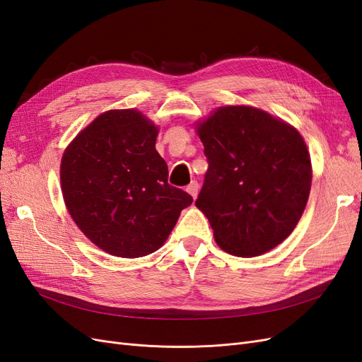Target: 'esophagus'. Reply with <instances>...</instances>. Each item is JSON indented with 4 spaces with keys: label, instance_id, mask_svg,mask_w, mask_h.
Returning <instances> with one entry per match:
<instances>
[{
    "label": "esophagus",
    "instance_id": "esophagus-1",
    "mask_svg": "<svg viewBox=\"0 0 362 362\" xmlns=\"http://www.w3.org/2000/svg\"><path fill=\"white\" fill-rule=\"evenodd\" d=\"M187 190L192 196H193V199L196 198V196H198V192H199V184H198V181H192L189 185H187Z\"/></svg>",
    "mask_w": 362,
    "mask_h": 362
}]
</instances>
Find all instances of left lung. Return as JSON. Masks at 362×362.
<instances>
[{
    "label": "left lung",
    "mask_w": 362,
    "mask_h": 362,
    "mask_svg": "<svg viewBox=\"0 0 362 362\" xmlns=\"http://www.w3.org/2000/svg\"><path fill=\"white\" fill-rule=\"evenodd\" d=\"M208 169L196 206L217 245L237 257L276 247L298 225L311 160L293 127L254 107H222L199 125Z\"/></svg>",
    "instance_id": "1"
}]
</instances>
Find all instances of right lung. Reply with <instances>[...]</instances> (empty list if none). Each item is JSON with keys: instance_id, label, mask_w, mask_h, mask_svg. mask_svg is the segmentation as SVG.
Here are the masks:
<instances>
[{"instance_id": "right-lung-1", "label": "right lung", "mask_w": 362, "mask_h": 362, "mask_svg": "<svg viewBox=\"0 0 362 362\" xmlns=\"http://www.w3.org/2000/svg\"><path fill=\"white\" fill-rule=\"evenodd\" d=\"M158 129L137 110L98 116L64 151L60 181L74 222L98 247L122 258L157 250L193 198L168 182Z\"/></svg>"}]
</instances>
